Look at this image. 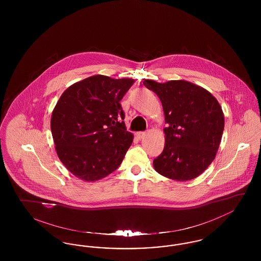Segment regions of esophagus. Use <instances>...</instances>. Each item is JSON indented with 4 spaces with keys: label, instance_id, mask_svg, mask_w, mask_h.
I'll return each mask as SVG.
<instances>
[{
    "label": "esophagus",
    "instance_id": "34e87169",
    "mask_svg": "<svg viewBox=\"0 0 261 261\" xmlns=\"http://www.w3.org/2000/svg\"><path fill=\"white\" fill-rule=\"evenodd\" d=\"M146 135H147V132H139V133H137V137L139 139H143Z\"/></svg>",
    "mask_w": 261,
    "mask_h": 261
}]
</instances>
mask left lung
<instances>
[{
    "label": "left lung",
    "instance_id": "left-lung-1",
    "mask_svg": "<svg viewBox=\"0 0 261 261\" xmlns=\"http://www.w3.org/2000/svg\"><path fill=\"white\" fill-rule=\"evenodd\" d=\"M143 84L162 101L165 144L153 160L156 172L176 181L192 180L215 159L224 130L222 109L211 93L185 80Z\"/></svg>",
    "mask_w": 261,
    "mask_h": 261
}]
</instances>
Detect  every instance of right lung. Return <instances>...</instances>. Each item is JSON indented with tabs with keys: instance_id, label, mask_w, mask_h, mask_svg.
<instances>
[{
	"instance_id": "right-lung-1",
	"label": "right lung",
	"mask_w": 261,
	"mask_h": 261,
	"mask_svg": "<svg viewBox=\"0 0 261 261\" xmlns=\"http://www.w3.org/2000/svg\"><path fill=\"white\" fill-rule=\"evenodd\" d=\"M130 78L94 75L67 88L50 118L59 159L76 177L94 182L118 168L133 142L120 100Z\"/></svg>"
}]
</instances>
